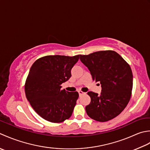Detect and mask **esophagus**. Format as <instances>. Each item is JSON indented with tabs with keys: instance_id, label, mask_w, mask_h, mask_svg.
<instances>
[{
	"instance_id": "34e87169",
	"label": "esophagus",
	"mask_w": 150,
	"mask_h": 150,
	"mask_svg": "<svg viewBox=\"0 0 150 150\" xmlns=\"http://www.w3.org/2000/svg\"><path fill=\"white\" fill-rule=\"evenodd\" d=\"M78 93H79V96H81V95H83V94H84L85 93L83 92V91H78Z\"/></svg>"
}]
</instances>
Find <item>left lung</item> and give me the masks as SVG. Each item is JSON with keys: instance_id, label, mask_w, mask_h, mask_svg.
Instances as JSON below:
<instances>
[{"instance_id": "8db88e82", "label": "left lung", "mask_w": 150, "mask_h": 150, "mask_svg": "<svg viewBox=\"0 0 150 150\" xmlns=\"http://www.w3.org/2000/svg\"><path fill=\"white\" fill-rule=\"evenodd\" d=\"M80 60L89 70L93 80L102 86L100 95L87 93L91 103L85 107L87 114L101 122L112 120L126 108L131 98L133 74L129 65L113 50L80 55Z\"/></svg>"}]
</instances>
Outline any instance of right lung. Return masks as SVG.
<instances>
[{
    "instance_id": "obj_1",
    "label": "right lung",
    "mask_w": 150,
    "mask_h": 150,
    "mask_svg": "<svg viewBox=\"0 0 150 150\" xmlns=\"http://www.w3.org/2000/svg\"><path fill=\"white\" fill-rule=\"evenodd\" d=\"M79 56H47L31 67L24 85L26 96L45 120L60 123L71 117L79 94L62 90L61 85L71 77V69Z\"/></svg>"
}]
</instances>
